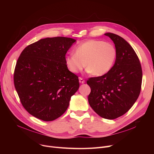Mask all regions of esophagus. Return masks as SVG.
<instances>
[{"mask_svg": "<svg viewBox=\"0 0 154 154\" xmlns=\"http://www.w3.org/2000/svg\"><path fill=\"white\" fill-rule=\"evenodd\" d=\"M79 82L80 83H81V84H84L85 83V80L82 78L79 77Z\"/></svg>", "mask_w": 154, "mask_h": 154, "instance_id": "1", "label": "esophagus"}]
</instances>
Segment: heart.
I'll list each match as a JSON object with an SVG mask.
<instances>
[{
	"instance_id": "obj_1",
	"label": "heart",
	"mask_w": 154,
	"mask_h": 154,
	"mask_svg": "<svg viewBox=\"0 0 154 154\" xmlns=\"http://www.w3.org/2000/svg\"><path fill=\"white\" fill-rule=\"evenodd\" d=\"M74 54L66 56V64L74 74L86 66L87 71L95 76H102L111 69L117 57V51L111 43L100 40H88L78 45Z\"/></svg>"
}]
</instances>
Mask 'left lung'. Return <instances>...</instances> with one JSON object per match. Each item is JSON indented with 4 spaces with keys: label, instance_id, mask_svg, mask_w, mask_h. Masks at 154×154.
Returning <instances> with one entry per match:
<instances>
[{
    "label": "left lung",
    "instance_id": "obj_1",
    "mask_svg": "<svg viewBox=\"0 0 154 154\" xmlns=\"http://www.w3.org/2000/svg\"><path fill=\"white\" fill-rule=\"evenodd\" d=\"M105 35L115 44L116 62L107 74L88 79L91 92L88 100L99 116L112 120L125 114L138 99L142 70L138 56L125 39L109 32Z\"/></svg>",
    "mask_w": 154,
    "mask_h": 154
}]
</instances>
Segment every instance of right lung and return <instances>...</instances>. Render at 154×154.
<instances>
[{
	"label": "right lung",
	"instance_id": "add662e5",
	"mask_svg": "<svg viewBox=\"0 0 154 154\" xmlns=\"http://www.w3.org/2000/svg\"><path fill=\"white\" fill-rule=\"evenodd\" d=\"M76 40L45 38L26 47L16 63L15 88L30 114L52 121L66 111L79 89L78 77L69 70L66 54Z\"/></svg>",
	"mask_w": 154,
	"mask_h": 154
}]
</instances>
